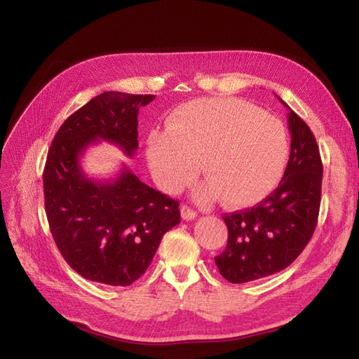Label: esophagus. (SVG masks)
I'll return each mask as SVG.
<instances>
[{"label": "esophagus", "mask_w": 359, "mask_h": 359, "mask_svg": "<svg viewBox=\"0 0 359 359\" xmlns=\"http://www.w3.org/2000/svg\"><path fill=\"white\" fill-rule=\"evenodd\" d=\"M181 217H182V220H193V219H196V217H198V212L194 211L193 208H190V206L182 205L181 206Z\"/></svg>", "instance_id": "obj_1"}]
</instances>
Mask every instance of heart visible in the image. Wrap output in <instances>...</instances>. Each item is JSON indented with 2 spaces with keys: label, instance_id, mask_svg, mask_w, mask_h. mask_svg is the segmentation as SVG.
<instances>
[{
  "label": "heart",
  "instance_id": "b5f03b06",
  "mask_svg": "<svg viewBox=\"0 0 359 359\" xmlns=\"http://www.w3.org/2000/svg\"><path fill=\"white\" fill-rule=\"evenodd\" d=\"M147 157L158 186L175 193L198 175L199 202L223 196L233 208L268 198L280 184L289 158L283 123L257 107L233 99H198L172 112L165 132L147 140Z\"/></svg>",
  "mask_w": 359,
  "mask_h": 359
}]
</instances>
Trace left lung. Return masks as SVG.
Returning a JSON list of instances; mask_svg holds the SVG:
<instances>
[{"label":"left lung","instance_id":"1","mask_svg":"<svg viewBox=\"0 0 359 359\" xmlns=\"http://www.w3.org/2000/svg\"><path fill=\"white\" fill-rule=\"evenodd\" d=\"M287 109L290 156L278 187L252 208L224 214L227 245L215 259L231 283L280 273L295 260L316 229L323 166L310 127Z\"/></svg>","mask_w":359,"mask_h":359}]
</instances>
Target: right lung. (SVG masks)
Instances as JSON below:
<instances>
[{"instance_id":"add662e5","label":"right lung","mask_w":359,"mask_h":359,"mask_svg":"<svg viewBox=\"0 0 359 359\" xmlns=\"http://www.w3.org/2000/svg\"><path fill=\"white\" fill-rule=\"evenodd\" d=\"M154 97L103 93L72 114L52 140L43 170L48 222L62 257L86 280L132 285L148 269L163 235L180 223V202L147 186L127 166L114 180L97 181L79 163L97 140L132 157L139 107Z\"/></svg>"}]
</instances>
